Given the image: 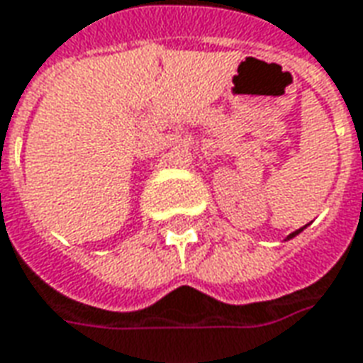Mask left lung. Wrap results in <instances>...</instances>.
I'll return each instance as SVG.
<instances>
[{
    "label": "left lung",
    "instance_id": "8db88e82",
    "mask_svg": "<svg viewBox=\"0 0 363 363\" xmlns=\"http://www.w3.org/2000/svg\"><path fill=\"white\" fill-rule=\"evenodd\" d=\"M298 232H301V230H296V232H293V234L289 235V238H293V235H296V234H298Z\"/></svg>",
    "mask_w": 363,
    "mask_h": 363
}]
</instances>
